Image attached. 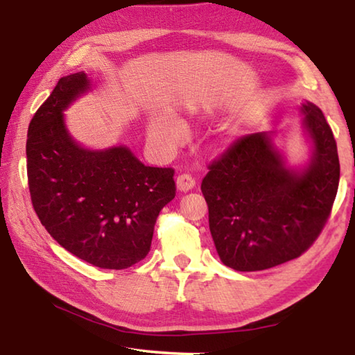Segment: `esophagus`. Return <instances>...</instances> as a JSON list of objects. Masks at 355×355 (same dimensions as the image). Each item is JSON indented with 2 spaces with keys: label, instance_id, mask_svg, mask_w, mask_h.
<instances>
[{
  "label": "esophagus",
  "instance_id": "esophagus-1",
  "mask_svg": "<svg viewBox=\"0 0 355 355\" xmlns=\"http://www.w3.org/2000/svg\"><path fill=\"white\" fill-rule=\"evenodd\" d=\"M195 184H196L195 178L191 176V174H189V173H182V174H179V176L176 178V185H178V189L181 190V191L191 190V189L195 187Z\"/></svg>",
  "mask_w": 355,
  "mask_h": 355
}]
</instances>
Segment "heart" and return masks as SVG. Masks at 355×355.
<instances>
[{
  "label": "heart",
  "instance_id": "obj_1",
  "mask_svg": "<svg viewBox=\"0 0 355 355\" xmlns=\"http://www.w3.org/2000/svg\"><path fill=\"white\" fill-rule=\"evenodd\" d=\"M185 137V127L179 121H160L153 119L149 123V138L155 146L162 149H171Z\"/></svg>",
  "mask_w": 355,
  "mask_h": 355
}]
</instances>
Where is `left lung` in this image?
<instances>
[{
  "mask_svg": "<svg viewBox=\"0 0 355 355\" xmlns=\"http://www.w3.org/2000/svg\"><path fill=\"white\" fill-rule=\"evenodd\" d=\"M305 129L315 143L309 170L289 171L267 133L232 141L207 165L201 182L217 253L241 272L264 270L299 258L321 234L340 182L334 132L306 102Z\"/></svg>",
  "mask_w": 355,
  "mask_h": 355,
  "instance_id": "1",
  "label": "left lung"
}]
</instances>
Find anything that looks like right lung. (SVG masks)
I'll use <instances>...</instances> for the list:
<instances>
[{
	"mask_svg": "<svg viewBox=\"0 0 355 355\" xmlns=\"http://www.w3.org/2000/svg\"><path fill=\"white\" fill-rule=\"evenodd\" d=\"M89 88L64 77L34 113L26 171L34 212L50 236L101 269H127L150 250L155 220L176 196L173 168L146 166L127 148L88 150L72 141L62 110Z\"/></svg>",
	"mask_w": 355,
	"mask_h": 355,
	"instance_id": "1",
	"label": "right lung"
}]
</instances>
